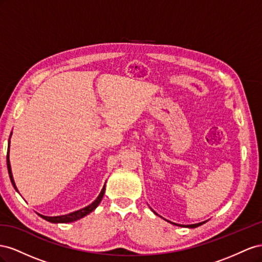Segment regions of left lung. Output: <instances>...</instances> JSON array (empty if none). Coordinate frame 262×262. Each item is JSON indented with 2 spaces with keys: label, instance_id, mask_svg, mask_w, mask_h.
<instances>
[{
  "label": "left lung",
  "instance_id": "1",
  "mask_svg": "<svg viewBox=\"0 0 262 262\" xmlns=\"http://www.w3.org/2000/svg\"><path fill=\"white\" fill-rule=\"evenodd\" d=\"M155 213V212H154ZM158 215V214H157ZM169 222V221H168ZM171 223V222H170ZM205 222H202V223H198V224H192V225H180V224H176V223H171V224H174V225H177V226H183V227H189V228H195V227H198V226H201L202 224H204Z\"/></svg>",
  "mask_w": 262,
  "mask_h": 262
}]
</instances>
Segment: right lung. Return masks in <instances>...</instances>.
Wrapping results in <instances>:
<instances>
[{
    "label": "right lung",
    "instance_id": "add662e5",
    "mask_svg": "<svg viewBox=\"0 0 262 262\" xmlns=\"http://www.w3.org/2000/svg\"><path fill=\"white\" fill-rule=\"evenodd\" d=\"M11 136H12V133H11ZM11 136H10V138H11ZM6 163H7V170H9V176H10V179H11V182L14 186V189L17 191V188H16V185H15L14 179H13L12 170H11V163H10V139H9V149H7V156H6ZM104 192H105V185L103 186V189H102L101 193L99 194V196L96 198V200L93 202V203H91V204L83 207V208H81V210H79V211L72 212L70 214L61 215V216H45V215H41V214H38V215L40 216V217H42L43 220H46L50 223H71V222H74V221H78L82 217H84V216H86L88 214H90L92 211H94L96 207H98V205L100 204V202L103 199Z\"/></svg>",
    "mask_w": 262,
    "mask_h": 262
}]
</instances>
